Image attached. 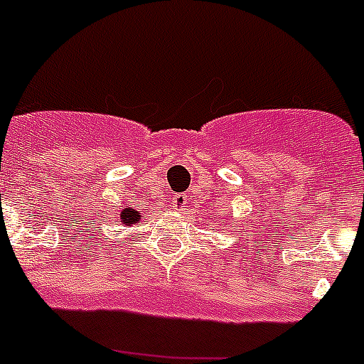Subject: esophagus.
<instances>
[{
	"mask_svg": "<svg viewBox=\"0 0 364 364\" xmlns=\"http://www.w3.org/2000/svg\"><path fill=\"white\" fill-rule=\"evenodd\" d=\"M189 204V198L186 195H175L171 198V208L175 211H184Z\"/></svg>",
	"mask_w": 364,
	"mask_h": 364,
	"instance_id": "1",
	"label": "esophagus"
}]
</instances>
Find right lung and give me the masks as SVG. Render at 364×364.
Instances as JSON below:
<instances>
[{
  "label": "right lung",
  "mask_w": 364,
  "mask_h": 364,
  "mask_svg": "<svg viewBox=\"0 0 364 364\" xmlns=\"http://www.w3.org/2000/svg\"><path fill=\"white\" fill-rule=\"evenodd\" d=\"M122 222H124L125 226H133V224L140 222V215H138V211L127 208V210L122 211Z\"/></svg>",
  "instance_id": "1"
}]
</instances>
